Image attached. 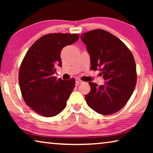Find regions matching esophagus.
Instances as JSON below:
<instances>
[{
    "instance_id": "esophagus-1",
    "label": "esophagus",
    "mask_w": 153,
    "mask_h": 153,
    "mask_svg": "<svg viewBox=\"0 0 153 153\" xmlns=\"http://www.w3.org/2000/svg\"><path fill=\"white\" fill-rule=\"evenodd\" d=\"M83 82H83L82 80H81V79H79V78H76V83L77 86H78L79 84H82V83H83Z\"/></svg>"
}]
</instances>
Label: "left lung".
Masks as SVG:
<instances>
[{"label":"left lung","mask_w":153,"mask_h":153,"mask_svg":"<svg viewBox=\"0 0 153 153\" xmlns=\"http://www.w3.org/2000/svg\"><path fill=\"white\" fill-rule=\"evenodd\" d=\"M80 38L89 53L91 69H100L106 81L100 86L89 82L90 92L85 95L88 105L102 115L117 112L130 98L136 84L132 54L122 41L105 30L90 31Z\"/></svg>","instance_id":"8db88e82"}]
</instances>
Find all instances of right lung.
Listing matches in <instances>:
<instances>
[{
	"instance_id": "add662e5",
	"label": "right lung",
	"mask_w": 153,
	"mask_h": 153,
	"mask_svg": "<svg viewBox=\"0 0 153 153\" xmlns=\"http://www.w3.org/2000/svg\"><path fill=\"white\" fill-rule=\"evenodd\" d=\"M77 33H49L40 38L27 51L21 64L19 84L27 106L46 117L58 115L65 108L75 87L74 78L54 77L62 66L61 52L78 40Z\"/></svg>"
}]
</instances>
